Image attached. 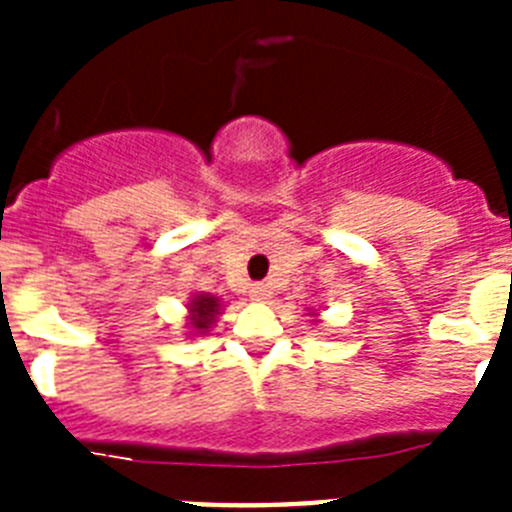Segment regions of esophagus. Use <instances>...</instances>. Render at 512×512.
Returning <instances> with one entry per match:
<instances>
[{
	"label": "esophagus",
	"mask_w": 512,
	"mask_h": 512,
	"mask_svg": "<svg viewBox=\"0 0 512 512\" xmlns=\"http://www.w3.org/2000/svg\"><path fill=\"white\" fill-rule=\"evenodd\" d=\"M248 295H251V300H256V302H266L271 297V292H269V287H266V284H253Z\"/></svg>",
	"instance_id": "1"
}]
</instances>
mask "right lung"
Here are the masks:
<instances>
[{
    "mask_svg": "<svg viewBox=\"0 0 512 512\" xmlns=\"http://www.w3.org/2000/svg\"><path fill=\"white\" fill-rule=\"evenodd\" d=\"M223 310L220 297L210 292H194L187 302V333L189 336H207L212 325L217 323V315Z\"/></svg>",
    "mask_w": 512,
    "mask_h": 512,
    "instance_id": "1",
    "label": "right lung"
}]
</instances>
